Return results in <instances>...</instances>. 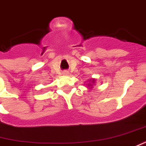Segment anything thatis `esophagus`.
<instances>
[{"instance_id": "esophagus-1", "label": "esophagus", "mask_w": 146, "mask_h": 146, "mask_svg": "<svg viewBox=\"0 0 146 146\" xmlns=\"http://www.w3.org/2000/svg\"><path fill=\"white\" fill-rule=\"evenodd\" d=\"M63 75H68L69 74V71H67V70H64L62 72Z\"/></svg>"}]
</instances>
